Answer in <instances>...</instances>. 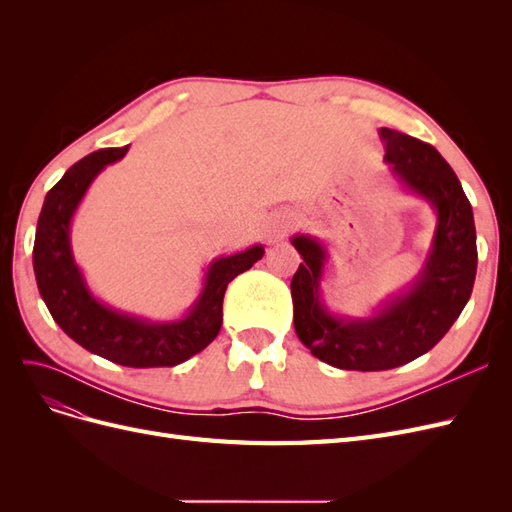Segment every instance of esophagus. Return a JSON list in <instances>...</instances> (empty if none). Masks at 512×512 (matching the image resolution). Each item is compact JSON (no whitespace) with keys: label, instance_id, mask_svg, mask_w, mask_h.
Listing matches in <instances>:
<instances>
[{"label":"esophagus","instance_id":"34e87169","mask_svg":"<svg viewBox=\"0 0 512 512\" xmlns=\"http://www.w3.org/2000/svg\"><path fill=\"white\" fill-rule=\"evenodd\" d=\"M292 224H294V220H292L290 213H280V215H277V218L271 224V239L286 237V232L292 228Z\"/></svg>","mask_w":512,"mask_h":512}]
</instances>
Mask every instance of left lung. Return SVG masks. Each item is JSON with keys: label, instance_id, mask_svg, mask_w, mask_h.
<instances>
[{"label": "left lung", "instance_id": "1", "mask_svg": "<svg viewBox=\"0 0 512 512\" xmlns=\"http://www.w3.org/2000/svg\"><path fill=\"white\" fill-rule=\"evenodd\" d=\"M380 136L393 175L438 213L431 250L414 284L369 318L333 316L320 301L327 250L314 237H292L303 258L290 282L294 331L316 359L350 371L393 369L429 352L466 307L478 262L472 205L453 168L418 138L389 128Z\"/></svg>", "mask_w": 512, "mask_h": 512}]
</instances>
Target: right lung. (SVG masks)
<instances>
[{
  "instance_id": "right-lung-1",
  "label": "right lung",
  "mask_w": 512,
  "mask_h": 512,
  "mask_svg": "<svg viewBox=\"0 0 512 512\" xmlns=\"http://www.w3.org/2000/svg\"><path fill=\"white\" fill-rule=\"evenodd\" d=\"M128 147L100 149L76 162L44 198L34 241L40 297L61 331L102 359L126 367H173L205 350L222 329L226 286L262 258V245L213 260L196 303L181 320L149 322L106 307L89 292L70 247V222L87 188Z\"/></svg>"
}]
</instances>
